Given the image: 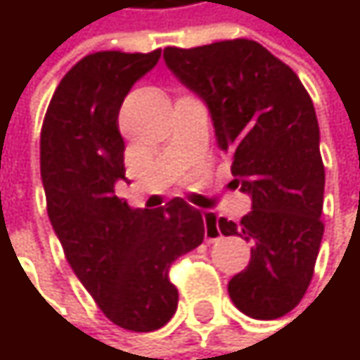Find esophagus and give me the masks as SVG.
Returning a JSON list of instances; mask_svg holds the SVG:
<instances>
[{
    "label": "esophagus",
    "instance_id": "34e87169",
    "mask_svg": "<svg viewBox=\"0 0 360 360\" xmlns=\"http://www.w3.org/2000/svg\"><path fill=\"white\" fill-rule=\"evenodd\" d=\"M202 219H204V238L208 240V242H217L219 238H221V227H219V217L214 214V212H204L202 214Z\"/></svg>",
    "mask_w": 360,
    "mask_h": 360
}]
</instances>
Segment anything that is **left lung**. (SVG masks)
<instances>
[{
	"label": "left lung",
	"mask_w": 360,
	"mask_h": 360,
	"mask_svg": "<svg viewBox=\"0 0 360 360\" xmlns=\"http://www.w3.org/2000/svg\"><path fill=\"white\" fill-rule=\"evenodd\" d=\"M165 62L206 102L233 183L252 198L240 223L219 219L223 236L254 242L229 296L252 319H279L307 294L323 238L325 169L313 100L298 75L252 39L167 47Z\"/></svg>",
	"instance_id": "1"
}]
</instances>
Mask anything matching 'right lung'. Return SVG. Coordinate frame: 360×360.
Listing matches in <instances>:
<instances>
[{"label":"right lung","mask_w":360,"mask_h":360,"mask_svg":"<svg viewBox=\"0 0 360 360\" xmlns=\"http://www.w3.org/2000/svg\"><path fill=\"white\" fill-rule=\"evenodd\" d=\"M158 60L160 49L85 56L60 81L41 127V179L64 256L102 313L131 331L171 321L179 292L169 269L204 242V219L185 200L141 210L114 193L124 179L118 110Z\"/></svg>","instance_id":"obj_1"}]
</instances>
